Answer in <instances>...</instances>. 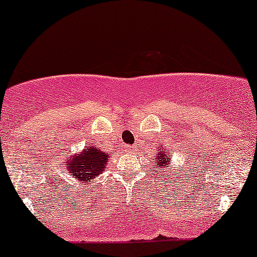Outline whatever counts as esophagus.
Here are the masks:
<instances>
[{
  "label": "esophagus",
  "instance_id": "obj_1",
  "mask_svg": "<svg viewBox=\"0 0 257 257\" xmlns=\"http://www.w3.org/2000/svg\"><path fill=\"white\" fill-rule=\"evenodd\" d=\"M122 151L126 153H134L136 151V147L135 146H130V144H123L122 146Z\"/></svg>",
  "mask_w": 257,
  "mask_h": 257
}]
</instances>
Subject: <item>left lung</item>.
Masks as SVG:
<instances>
[{"label": "left lung", "instance_id": "obj_1", "mask_svg": "<svg viewBox=\"0 0 257 257\" xmlns=\"http://www.w3.org/2000/svg\"><path fill=\"white\" fill-rule=\"evenodd\" d=\"M171 163V157H167V151H164V152H159L158 153L157 158H155V167H159V170L161 171H165L167 169L166 165H169V164ZM158 172V170H157Z\"/></svg>", "mask_w": 257, "mask_h": 257}]
</instances>
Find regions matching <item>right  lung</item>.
Segmentation results:
<instances>
[{"instance_id": "obj_1", "label": "right lung", "mask_w": 257, "mask_h": 257, "mask_svg": "<svg viewBox=\"0 0 257 257\" xmlns=\"http://www.w3.org/2000/svg\"><path fill=\"white\" fill-rule=\"evenodd\" d=\"M108 155L100 152L96 147H87L82 153L71 157L66 161V166L70 174L79 181L94 180L105 170Z\"/></svg>"}]
</instances>
